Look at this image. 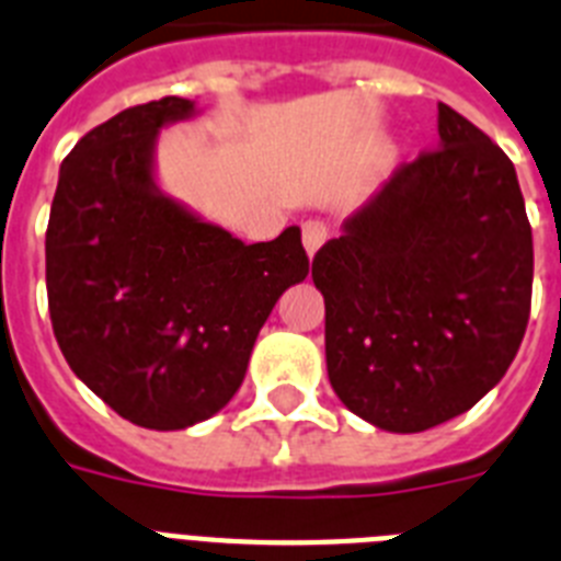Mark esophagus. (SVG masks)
I'll use <instances>...</instances> for the list:
<instances>
[{
    "mask_svg": "<svg viewBox=\"0 0 561 561\" xmlns=\"http://www.w3.org/2000/svg\"><path fill=\"white\" fill-rule=\"evenodd\" d=\"M301 240H305V251H308L310 256H316V251H319V248L324 245V240H328V228L321 226L319 220H308L301 226Z\"/></svg>",
    "mask_w": 561,
    "mask_h": 561,
    "instance_id": "esophagus-1",
    "label": "esophagus"
}]
</instances>
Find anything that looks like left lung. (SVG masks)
<instances>
[{
  "label": "left lung",
  "instance_id": "obj_1",
  "mask_svg": "<svg viewBox=\"0 0 561 561\" xmlns=\"http://www.w3.org/2000/svg\"><path fill=\"white\" fill-rule=\"evenodd\" d=\"M437 146L316 253L330 387L398 435L469 412L523 344L534 240L508 154L437 104Z\"/></svg>",
  "mask_w": 561,
  "mask_h": 561
}]
</instances>
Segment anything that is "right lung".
<instances>
[{
	"label": "right lung",
	"instance_id": "1",
	"mask_svg": "<svg viewBox=\"0 0 561 561\" xmlns=\"http://www.w3.org/2000/svg\"><path fill=\"white\" fill-rule=\"evenodd\" d=\"M194 101H149L78 140L47 226V301L72 373L121 417L178 432L240 389L279 296L308 276L299 226L245 245L158 183V135Z\"/></svg>",
	"mask_w": 561,
	"mask_h": 561
}]
</instances>
